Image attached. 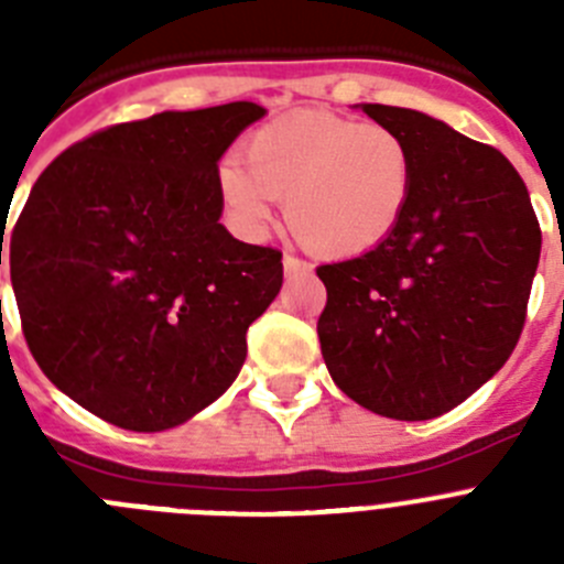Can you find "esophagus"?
I'll list each match as a JSON object with an SVG mask.
<instances>
[{
  "instance_id": "1",
  "label": "esophagus",
  "mask_w": 564,
  "mask_h": 564,
  "mask_svg": "<svg viewBox=\"0 0 564 564\" xmlns=\"http://www.w3.org/2000/svg\"><path fill=\"white\" fill-rule=\"evenodd\" d=\"M282 265H285V273L288 276H296V273H311L313 265L307 262V259L296 257V253H285L282 257Z\"/></svg>"
}]
</instances>
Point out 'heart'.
Returning <instances> with one entry per match:
<instances>
[{"label":"heart","mask_w":564,"mask_h":564,"mask_svg":"<svg viewBox=\"0 0 564 564\" xmlns=\"http://www.w3.org/2000/svg\"><path fill=\"white\" fill-rule=\"evenodd\" d=\"M217 186L239 231H265L276 197H288V220L307 246L350 257L376 248L403 220L415 154L387 123L293 112L248 138L246 163L226 158Z\"/></svg>","instance_id":"b5f03b06"}]
</instances>
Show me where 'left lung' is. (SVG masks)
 <instances>
[{
	"mask_svg": "<svg viewBox=\"0 0 564 564\" xmlns=\"http://www.w3.org/2000/svg\"><path fill=\"white\" fill-rule=\"evenodd\" d=\"M415 154L410 206L372 251L318 265V341L338 390L395 421L455 410L525 327L542 231L502 152L430 115L364 104Z\"/></svg>",
	"mask_w": 564,
	"mask_h": 564,
	"instance_id": "left-lung-1",
	"label": "left lung"
}]
</instances>
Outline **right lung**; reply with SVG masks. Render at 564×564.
I'll list each match as a JSON object with an SVG mask.
<instances>
[{
    "label": "right lung",
    "instance_id": "add662e5",
    "mask_svg": "<svg viewBox=\"0 0 564 564\" xmlns=\"http://www.w3.org/2000/svg\"><path fill=\"white\" fill-rule=\"evenodd\" d=\"M262 115L234 101L115 123L39 174L0 265L4 251L36 364L93 415L172 430L239 376L282 251L220 226L217 161Z\"/></svg>",
    "mask_w": 564,
    "mask_h": 564
}]
</instances>
